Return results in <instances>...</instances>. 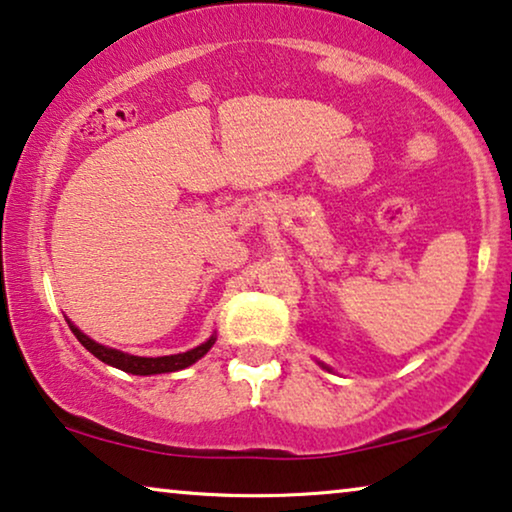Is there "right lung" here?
Segmentation results:
<instances>
[{
    "mask_svg": "<svg viewBox=\"0 0 512 512\" xmlns=\"http://www.w3.org/2000/svg\"><path fill=\"white\" fill-rule=\"evenodd\" d=\"M67 324H69V328H72V333L76 335V340H79L90 354L107 363V366H114L118 370H125V373H132V375H158V373H174V370H184L188 366H193L198 359H202V356L212 349L214 340H216L212 335L207 342H202V345H198L195 349H188V352H184V354L156 356V359H151V356H132V354L118 352V349L104 347V345H100V342L90 340L86 333H81L79 328L72 324V321H67Z\"/></svg>",
    "mask_w": 512,
    "mask_h": 512,
    "instance_id": "obj_1",
    "label": "right lung"
}]
</instances>
